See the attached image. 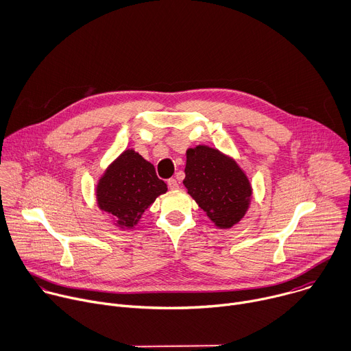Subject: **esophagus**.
<instances>
[{"label": "esophagus", "mask_w": 351, "mask_h": 351, "mask_svg": "<svg viewBox=\"0 0 351 351\" xmlns=\"http://www.w3.org/2000/svg\"><path fill=\"white\" fill-rule=\"evenodd\" d=\"M167 185H169V188H170V189H177V188H178V182H177V180H176V178H170V180H167Z\"/></svg>", "instance_id": "obj_1"}]
</instances>
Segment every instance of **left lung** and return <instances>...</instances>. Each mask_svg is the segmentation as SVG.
Segmentation results:
<instances>
[{
  "label": "left lung",
  "instance_id": "left-lung-1",
  "mask_svg": "<svg viewBox=\"0 0 351 351\" xmlns=\"http://www.w3.org/2000/svg\"><path fill=\"white\" fill-rule=\"evenodd\" d=\"M185 180L191 197L220 230L238 224L252 203L253 188L238 162L207 145L186 149Z\"/></svg>",
  "mask_w": 351,
  "mask_h": 351
}]
</instances>
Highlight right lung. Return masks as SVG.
<instances>
[{
  "label": "right lung",
  "mask_w": 351,
  "mask_h": 351,
  "mask_svg": "<svg viewBox=\"0 0 351 351\" xmlns=\"http://www.w3.org/2000/svg\"><path fill=\"white\" fill-rule=\"evenodd\" d=\"M167 192L152 163L134 149L123 151L102 173L95 186L98 208L120 230H134L158 196Z\"/></svg>",
  "instance_id": "obj_1"
}]
</instances>
